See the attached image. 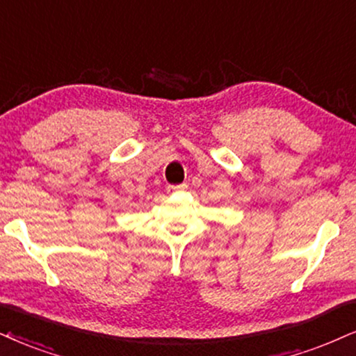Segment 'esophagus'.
Wrapping results in <instances>:
<instances>
[{
    "instance_id": "34e87169",
    "label": "esophagus",
    "mask_w": 356,
    "mask_h": 356,
    "mask_svg": "<svg viewBox=\"0 0 356 356\" xmlns=\"http://www.w3.org/2000/svg\"><path fill=\"white\" fill-rule=\"evenodd\" d=\"M186 185L185 183H183V185H170L168 188H166V190H168V193H178V191H183V190H186Z\"/></svg>"
}]
</instances>
